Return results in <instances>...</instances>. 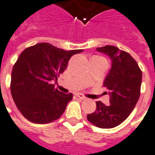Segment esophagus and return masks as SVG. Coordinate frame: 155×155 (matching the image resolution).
I'll use <instances>...</instances> for the list:
<instances>
[{"instance_id":"esophagus-1","label":"esophagus","mask_w":155,"mask_h":155,"mask_svg":"<svg viewBox=\"0 0 155 155\" xmlns=\"http://www.w3.org/2000/svg\"><path fill=\"white\" fill-rule=\"evenodd\" d=\"M76 96H77L78 98H80L81 100H86V99H87V97L84 96L82 94H76Z\"/></svg>"}]
</instances>
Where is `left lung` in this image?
Here are the masks:
<instances>
[{
  "mask_svg": "<svg viewBox=\"0 0 155 155\" xmlns=\"http://www.w3.org/2000/svg\"><path fill=\"white\" fill-rule=\"evenodd\" d=\"M97 51L108 55L112 67L104 81L110 95V104L96 102V110L87 114L92 124L101 128H113L129 116L140 94L142 73L131 55L114 46L97 48Z\"/></svg>",
  "mask_w": 155,
  "mask_h": 155,
  "instance_id": "8db88e82",
  "label": "left lung"
}]
</instances>
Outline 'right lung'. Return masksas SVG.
<instances>
[{"instance_id": "1", "label": "right lung", "mask_w": 155, "mask_h": 155, "mask_svg": "<svg viewBox=\"0 0 155 155\" xmlns=\"http://www.w3.org/2000/svg\"><path fill=\"white\" fill-rule=\"evenodd\" d=\"M82 51H66L46 42L22 51L12 70L10 89L17 108L27 120L45 124L61 116L73 94L60 92L51 81L64 72L74 54Z\"/></svg>"}]
</instances>
